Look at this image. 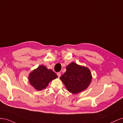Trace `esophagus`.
Instances as JSON below:
<instances>
[{
  "label": "esophagus",
  "mask_w": 123,
  "mask_h": 123,
  "mask_svg": "<svg viewBox=\"0 0 123 123\" xmlns=\"http://www.w3.org/2000/svg\"><path fill=\"white\" fill-rule=\"evenodd\" d=\"M57 75H58V77H60V76H61V74L60 72H58V73H57Z\"/></svg>",
  "instance_id": "1"
}]
</instances>
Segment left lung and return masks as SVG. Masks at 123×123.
Returning <instances> with one entry per match:
<instances>
[{
  "instance_id": "obj_1",
  "label": "left lung",
  "mask_w": 123,
  "mask_h": 123,
  "mask_svg": "<svg viewBox=\"0 0 123 123\" xmlns=\"http://www.w3.org/2000/svg\"><path fill=\"white\" fill-rule=\"evenodd\" d=\"M67 90L73 94L84 91L92 80L90 71L86 67L71 62L66 67V72L60 77Z\"/></svg>"
}]
</instances>
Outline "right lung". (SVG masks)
Segmentation results:
<instances>
[{"mask_svg": "<svg viewBox=\"0 0 123 123\" xmlns=\"http://www.w3.org/2000/svg\"><path fill=\"white\" fill-rule=\"evenodd\" d=\"M57 77L54 72L48 69L45 66H40L34 70L29 76L30 83L37 90H42L46 88L50 81Z\"/></svg>", "mask_w": 123, "mask_h": 123, "instance_id": "add662e5", "label": "right lung"}]
</instances>
